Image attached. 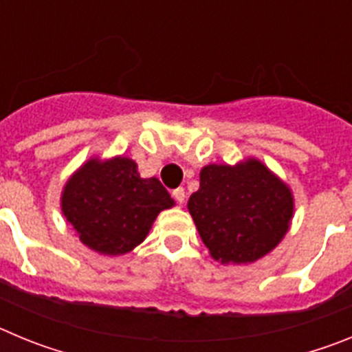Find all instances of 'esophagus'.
Returning <instances> with one entry per match:
<instances>
[{"mask_svg": "<svg viewBox=\"0 0 352 352\" xmlns=\"http://www.w3.org/2000/svg\"><path fill=\"white\" fill-rule=\"evenodd\" d=\"M173 197L176 199V203L178 204L185 203V188H176V190L173 192Z\"/></svg>", "mask_w": 352, "mask_h": 352, "instance_id": "1", "label": "esophagus"}]
</instances>
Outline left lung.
Wrapping results in <instances>:
<instances>
[{
  "mask_svg": "<svg viewBox=\"0 0 352 352\" xmlns=\"http://www.w3.org/2000/svg\"><path fill=\"white\" fill-rule=\"evenodd\" d=\"M188 211L210 254L222 263H254L278 245L292 217V195L259 160L206 166Z\"/></svg>",
  "mask_w": 352,
  "mask_h": 352,
  "instance_id": "left-lung-1",
  "label": "left lung"
}]
</instances>
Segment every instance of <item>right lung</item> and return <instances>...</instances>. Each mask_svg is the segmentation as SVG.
Here are the masks:
<instances>
[{"instance_id": "right-lung-1", "label": "right lung", "mask_w": 352, "mask_h": 352, "mask_svg": "<svg viewBox=\"0 0 352 352\" xmlns=\"http://www.w3.org/2000/svg\"><path fill=\"white\" fill-rule=\"evenodd\" d=\"M173 204L157 178H141L138 164L123 157L84 164L61 197L63 214L80 241L107 256L138 247L157 214Z\"/></svg>"}]
</instances>
